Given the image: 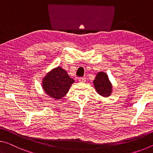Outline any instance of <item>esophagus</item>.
Instances as JSON below:
<instances>
[{
  "label": "esophagus",
  "instance_id": "34e87169",
  "mask_svg": "<svg viewBox=\"0 0 153 153\" xmlns=\"http://www.w3.org/2000/svg\"><path fill=\"white\" fill-rule=\"evenodd\" d=\"M79 81L80 82H85L86 81V80H85V78H84V77H80L79 79Z\"/></svg>",
  "mask_w": 153,
  "mask_h": 153
}]
</instances>
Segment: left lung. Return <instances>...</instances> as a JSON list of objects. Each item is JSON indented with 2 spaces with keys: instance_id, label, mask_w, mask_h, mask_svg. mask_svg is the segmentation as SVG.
<instances>
[{
  "instance_id": "1",
  "label": "left lung",
  "mask_w": 153,
  "mask_h": 153,
  "mask_svg": "<svg viewBox=\"0 0 153 153\" xmlns=\"http://www.w3.org/2000/svg\"><path fill=\"white\" fill-rule=\"evenodd\" d=\"M94 87L97 93L104 97H109L112 91V85L108 76L104 72H100L97 74L94 80Z\"/></svg>"
}]
</instances>
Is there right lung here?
<instances>
[{
    "label": "right lung",
    "instance_id": "right-lung-1",
    "mask_svg": "<svg viewBox=\"0 0 153 153\" xmlns=\"http://www.w3.org/2000/svg\"><path fill=\"white\" fill-rule=\"evenodd\" d=\"M74 82L65 70L57 66L46 74L42 79V86L45 93L49 97L59 100L66 96Z\"/></svg>",
    "mask_w": 153,
    "mask_h": 153
}]
</instances>
